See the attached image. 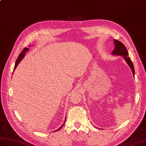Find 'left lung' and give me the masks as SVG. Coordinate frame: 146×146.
<instances>
[{"instance_id": "1", "label": "left lung", "mask_w": 146, "mask_h": 146, "mask_svg": "<svg viewBox=\"0 0 146 146\" xmlns=\"http://www.w3.org/2000/svg\"><path fill=\"white\" fill-rule=\"evenodd\" d=\"M114 42L115 45V48L113 50V53H112L113 55H121L122 56H123L124 60H126V62L128 64V65L131 68L133 75H134V68L133 64L132 63V61L131 60L130 58L129 57V54L126 46L124 45V44L123 43L118 41L117 40H114Z\"/></svg>"}]
</instances>
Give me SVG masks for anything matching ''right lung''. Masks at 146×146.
I'll list each match as a JSON object with an SVG mask.
<instances>
[{
    "instance_id": "add662e5",
    "label": "right lung",
    "mask_w": 146,
    "mask_h": 146,
    "mask_svg": "<svg viewBox=\"0 0 146 146\" xmlns=\"http://www.w3.org/2000/svg\"><path fill=\"white\" fill-rule=\"evenodd\" d=\"M29 50V48H25L24 49H23L22 51V52L20 53V55H19V56H18V58H17V60H16V62H15V66H14V69H13V71L15 70V69L16 68H17V65H19V63L20 62V61H21L23 58V57H24V56H25V52H27V51ZM65 121H66V120H65ZM63 125H64V124H63ZM63 127V126H61L58 129H57L56 130V131H59L61 128H62Z\"/></svg>"
}]
</instances>
